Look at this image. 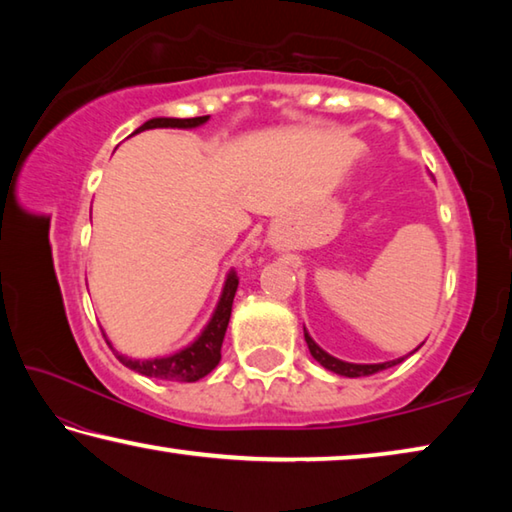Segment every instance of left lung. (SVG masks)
Segmentation results:
<instances>
[{"instance_id":"1","label":"left lung","mask_w":512,"mask_h":512,"mask_svg":"<svg viewBox=\"0 0 512 512\" xmlns=\"http://www.w3.org/2000/svg\"><path fill=\"white\" fill-rule=\"evenodd\" d=\"M305 341H307L311 357H314L320 366L336 372V375H343V377H368V375H375V372L391 368V366H395V363L402 361V359H397V361H386V363H348V361L332 357V354H327L323 348H318L316 341L307 334V329H305Z\"/></svg>"}]
</instances>
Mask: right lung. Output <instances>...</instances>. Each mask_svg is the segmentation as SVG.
<instances>
[{"label": "right lung", "instance_id": "add662e5", "mask_svg": "<svg viewBox=\"0 0 512 512\" xmlns=\"http://www.w3.org/2000/svg\"><path fill=\"white\" fill-rule=\"evenodd\" d=\"M210 117H192V119H173V117H155L149 119L146 124L137 128L135 133L149 131V128H196L205 124ZM133 133V135H135ZM239 287V277L235 271H230L228 277H225L223 284V293L219 305H216L214 314L210 318V323L205 325L201 336L187 345L185 350H180L176 354H169V357H160V359H128L124 354H117V359L124 363L126 368H131L135 372H140L144 377H155V379H167V381H198L205 375L219 366L221 361V345H223V336L225 329H228L230 323V314H232V300H235V293ZM106 336V334H103ZM110 345V343H108ZM112 348V345H110Z\"/></svg>", "mask_w": 512, "mask_h": 512}]
</instances>
